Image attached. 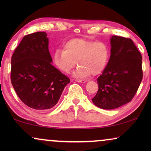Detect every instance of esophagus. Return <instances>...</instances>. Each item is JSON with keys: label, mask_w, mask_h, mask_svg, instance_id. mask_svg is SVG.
Returning a JSON list of instances; mask_svg holds the SVG:
<instances>
[{"label": "esophagus", "mask_w": 151, "mask_h": 151, "mask_svg": "<svg viewBox=\"0 0 151 151\" xmlns=\"http://www.w3.org/2000/svg\"><path fill=\"white\" fill-rule=\"evenodd\" d=\"M75 81L78 82H82V83H84V82H86L85 80H80V79H76V80H75Z\"/></svg>", "instance_id": "esophagus-1"}]
</instances>
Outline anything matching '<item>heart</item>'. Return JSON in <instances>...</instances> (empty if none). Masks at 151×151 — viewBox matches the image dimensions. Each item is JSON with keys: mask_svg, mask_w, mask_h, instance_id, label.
Masks as SVG:
<instances>
[{"mask_svg": "<svg viewBox=\"0 0 151 151\" xmlns=\"http://www.w3.org/2000/svg\"><path fill=\"white\" fill-rule=\"evenodd\" d=\"M109 47L104 42H93L85 38H74L67 40L64 49H57L53 55V63L60 71L69 73L79 65L76 76H97L106 67L109 58Z\"/></svg>", "mask_w": 151, "mask_h": 151, "instance_id": "heart-1", "label": "heart"}]
</instances>
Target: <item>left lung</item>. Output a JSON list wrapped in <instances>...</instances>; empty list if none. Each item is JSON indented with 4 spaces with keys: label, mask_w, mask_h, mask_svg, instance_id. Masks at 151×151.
<instances>
[{
    "label": "left lung",
    "mask_w": 151,
    "mask_h": 151,
    "mask_svg": "<svg viewBox=\"0 0 151 151\" xmlns=\"http://www.w3.org/2000/svg\"><path fill=\"white\" fill-rule=\"evenodd\" d=\"M111 56L97 82L98 91L92 99L102 109H114L131 102L141 83L142 57L131 39L113 36Z\"/></svg>",
    "instance_id": "1"
}]
</instances>
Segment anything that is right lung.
Masks as SVG:
<instances>
[{
	"mask_svg": "<svg viewBox=\"0 0 151 151\" xmlns=\"http://www.w3.org/2000/svg\"><path fill=\"white\" fill-rule=\"evenodd\" d=\"M48 45L44 32L26 35L12 56V86L24 104L38 111L53 108L70 82L51 65Z\"/></svg>",
	"mask_w": 151,
	"mask_h": 151,
	"instance_id": "obj_1",
	"label": "right lung"
}]
</instances>
